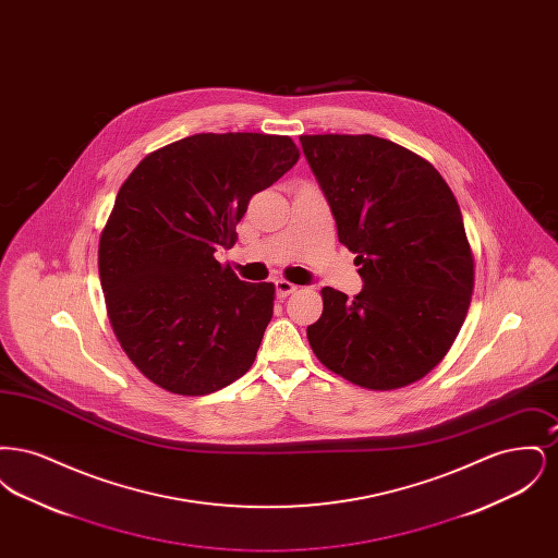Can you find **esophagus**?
Listing matches in <instances>:
<instances>
[{
	"instance_id": "esophagus-1",
	"label": "esophagus",
	"mask_w": 558,
	"mask_h": 558,
	"mask_svg": "<svg viewBox=\"0 0 558 558\" xmlns=\"http://www.w3.org/2000/svg\"><path fill=\"white\" fill-rule=\"evenodd\" d=\"M296 289H299L296 284H292L289 280H284V278L276 280V292H278V296H289V294H292Z\"/></svg>"
}]
</instances>
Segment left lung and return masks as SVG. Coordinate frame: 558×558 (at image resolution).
<instances>
[{
    "label": "left lung",
    "instance_id": "8db88e82",
    "mask_svg": "<svg viewBox=\"0 0 558 558\" xmlns=\"http://www.w3.org/2000/svg\"><path fill=\"white\" fill-rule=\"evenodd\" d=\"M339 242L355 253L364 289H322L307 339L328 371L391 391L421 380L453 345L475 289L462 213L428 160L376 135H301Z\"/></svg>",
    "mask_w": 558,
    "mask_h": 558
}]
</instances>
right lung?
<instances>
[{
    "instance_id": "add662e5",
    "label": "right lung",
    "mask_w": 558,
    "mask_h": 558,
    "mask_svg": "<svg viewBox=\"0 0 558 558\" xmlns=\"http://www.w3.org/2000/svg\"><path fill=\"white\" fill-rule=\"evenodd\" d=\"M299 155L289 135L196 133L146 155L119 187L100 284L117 341L160 389L209 396L253 366L276 287L242 282L215 253Z\"/></svg>"
}]
</instances>
